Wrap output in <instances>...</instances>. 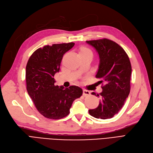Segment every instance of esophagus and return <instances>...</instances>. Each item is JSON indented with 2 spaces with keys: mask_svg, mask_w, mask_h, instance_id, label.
Returning <instances> with one entry per match:
<instances>
[{
  "mask_svg": "<svg viewBox=\"0 0 153 153\" xmlns=\"http://www.w3.org/2000/svg\"><path fill=\"white\" fill-rule=\"evenodd\" d=\"M83 96H88V95H90V92H89L88 91H87V90H83Z\"/></svg>",
  "mask_w": 153,
  "mask_h": 153,
  "instance_id": "34e87169",
  "label": "esophagus"
}]
</instances>
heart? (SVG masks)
<instances>
[{
  "instance_id": "heart-1",
  "label": "heart",
  "mask_w": 153,
  "mask_h": 153,
  "mask_svg": "<svg viewBox=\"0 0 153 153\" xmlns=\"http://www.w3.org/2000/svg\"><path fill=\"white\" fill-rule=\"evenodd\" d=\"M80 52H91V53H92L90 49L86 48V47H83L82 49H81Z\"/></svg>"
}]
</instances>
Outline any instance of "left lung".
Wrapping results in <instances>:
<instances>
[{
	"mask_svg": "<svg viewBox=\"0 0 153 153\" xmlns=\"http://www.w3.org/2000/svg\"><path fill=\"white\" fill-rule=\"evenodd\" d=\"M94 47L99 56L96 77L101 79L102 91L92 94L100 97L97 108L88 113L96 118H113L122 108L130 91L131 66L129 57L122 47L107 39L86 41Z\"/></svg>",
	"mask_w": 153,
	"mask_h": 153,
	"instance_id": "left-lung-1",
	"label": "left lung"
}]
</instances>
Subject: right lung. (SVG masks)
Returning a JSON list of instances; mask_svg holds the SVG:
<instances>
[{
	"label": "right lung",
	"mask_w": 153,
	"mask_h": 153,
	"mask_svg": "<svg viewBox=\"0 0 153 153\" xmlns=\"http://www.w3.org/2000/svg\"><path fill=\"white\" fill-rule=\"evenodd\" d=\"M75 43L45 45L36 49L26 67V90L38 111L45 118L58 120L70 113L73 102L83 94L81 88L55 85L54 76L61 60Z\"/></svg>",
	"instance_id": "1"
}]
</instances>
